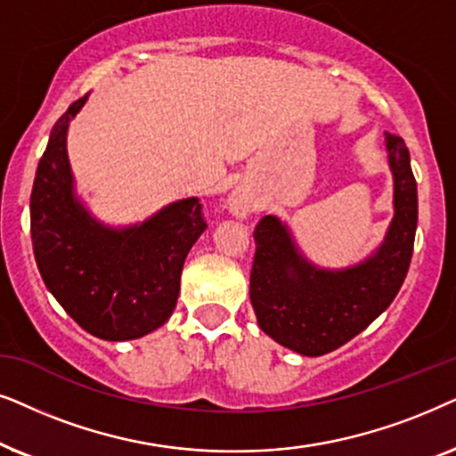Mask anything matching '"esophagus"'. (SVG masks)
I'll return each instance as SVG.
<instances>
[{"mask_svg": "<svg viewBox=\"0 0 456 456\" xmlns=\"http://www.w3.org/2000/svg\"><path fill=\"white\" fill-rule=\"evenodd\" d=\"M227 208H229V212H232L233 216L248 218V216L252 215V210H254L250 193H248L246 190H240V187H238V190H235L232 196H229Z\"/></svg>", "mask_w": 456, "mask_h": 456, "instance_id": "esophagus-1", "label": "esophagus"}]
</instances>
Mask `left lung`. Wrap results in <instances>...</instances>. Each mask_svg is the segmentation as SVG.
<instances>
[{"instance_id": "left-lung-1", "label": "left lung", "mask_w": 456, "mask_h": 456, "mask_svg": "<svg viewBox=\"0 0 456 456\" xmlns=\"http://www.w3.org/2000/svg\"><path fill=\"white\" fill-rule=\"evenodd\" d=\"M384 137L394 177V216L384 241L365 260L323 269L302 254L281 218L266 215L254 229L252 308L260 330L298 354H327L359 336L392 305L409 271L417 183L404 139L392 133Z\"/></svg>"}]
</instances>
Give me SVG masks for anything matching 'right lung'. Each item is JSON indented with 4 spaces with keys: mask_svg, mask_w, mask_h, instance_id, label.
Masks as SVG:
<instances>
[{
    "mask_svg": "<svg viewBox=\"0 0 456 456\" xmlns=\"http://www.w3.org/2000/svg\"><path fill=\"white\" fill-rule=\"evenodd\" d=\"M89 94L50 133L30 193V238L45 288L66 313L108 342L143 338L175 311L187 252L204 233L198 198L165 206L143 223L110 227L75 191L66 135Z\"/></svg>",
    "mask_w": 456,
    "mask_h": 456,
    "instance_id": "obj_1",
    "label": "right lung"
}]
</instances>
